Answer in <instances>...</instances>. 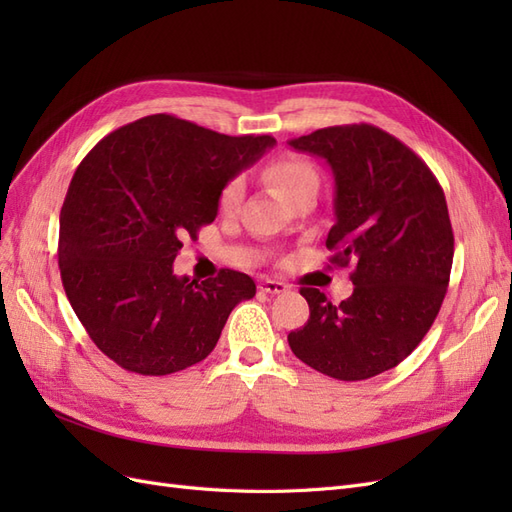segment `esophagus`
I'll list each match as a JSON object with an SVG mask.
<instances>
[{
  "label": "esophagus",
  "mask_w": 512,
  "mask_h": 512,
  "mask_svg": "<svg viewBox=\"0 0 512 512\" xmlns=\"http://www.w3.org/2000/svg\"><path fill=\"white\" fill-rule=\"evenodd\" d=\"M260 290L267 292V294H280V292H286L288 286L282 284V282H275V280H265L260 284Z\"/></svg>",
  "instance_id": "1"
}]
</instances>
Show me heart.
Instances as JSON below:
<instances>
[{"label":"heart","mask_w":512,"mask_h":512,"mask_svg":"<svg viewBox=\"0 0 512 512\" xmlns=\"http://www.w3.org/2000/svg\"><path fill=\"white\" fill-rule=\"evenodd\" d=\"M265 179L271 188L280 194L286 203L307 190H318V173L312 164L299 158L273 160L265 168ZM243 181L239 177L230 179L220 194V207L224 211H235L243 200Z\"/></svg>","instance_id":"obj_1"}]
</instances>
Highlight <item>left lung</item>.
<instances>
[{"instance_id":"obj_1","label":"left lung","mask_w":512,"mask_h":512,"mask_svg":"<svg viewBox=\"0 0 512 512\" xmlns=\"http://www.w3.org/2000/svg\"><path fill=\"white\" fill-rule=\"evenodd\" d=\"M288 145L331 166L327 247L333 265H354V292L339 305L301 288L309 320L290 331V350L335 380L374 378L421 344L442 307L455 252L444 192L410 147L369 123L322 128Z\"/></svg>"}]
</instances>
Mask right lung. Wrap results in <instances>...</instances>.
I'll list each match as a JSON object with an SVG mask.
<instances>
[{
    "label": "right lung",
    "mask_w": 512,
    "mask_h": 512,
    "mask_svg": "<svg viewBox=\"0 0 512 512\" xmlns=\"http://www.w3.org/2000/svg\"><path fill=\"white\" fill-rule=\"evenodd\" d=\"M275 145L173 115L128 123L76 168L59 213V271L85 331L111 361L168 376L211 354L232 309L252 299L250 275L177 277L183 239L218 215L224 185Z\"/></svg>",
    "instance_id": "right-lung-1"
}]
</instances>
